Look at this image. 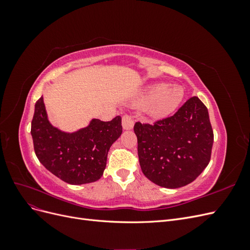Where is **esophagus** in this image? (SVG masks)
<instances>
[{"mask_svg": "<svg viewBox=\"0 0 250 250\" xmlns=\"http://www.w3.org/2000/svg\"><path fill=\"white\" fill-rule=\"evenodd\" d=\"M122 125L123 128L126 130H130L133 128L134 125V121L130 115H124L122 118Z\"/></svg>", "mask_w": 250, "mask_h": 250, "instance_id": "34e87169", "label": "esophagus"}]
</instances>
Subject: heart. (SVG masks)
I'll use <instances>...</instances> for the list:
<instances>
[{
    "label": "heart",
    "mask_w": 250,
    "mask_h": 250,
    "mask_svg": "<svg viewBox=\"0 0 250 250\" xmlns=\"http://www.w3.org/2000/svg\"><path fill=\"white\" fill-rule=\"evenodd\" d=\"M184 99V92L180 87H170L167 84L158 83L150 86L138 103L148 104V111L154 117L169 116L175 110Z\"/></svg>",
    "instance_id": "1"
}]
</instances>
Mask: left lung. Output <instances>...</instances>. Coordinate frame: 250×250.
<instances>
[{
	"label": "left lung",
	"instance_id": "1",
	"mask_svg": "<svg viewBox=\"0 0 250 250\" xmlns=\"http://www.w3.org/2000/svg\"><path fill=\"white\" fill-rule=\"evenodd\" d=\"M133 130L141 169L157 186L176 188L191 184L210 161L214 132L198 97L154 124L137 122Z\"/></svg>",
	"mask_w": 250,
	"mask_h": 250
}]
</instances>
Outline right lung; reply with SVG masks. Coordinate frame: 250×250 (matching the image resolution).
Instances as JSON below:
<instances>
[{
  "label": "right lung",
  "instance_id": "obj_1",
  "mask_svg": "<svg viewBox=\"0 0 250 250\" xmlns=\"http://www.w3.org/2000/svg\"><path fill=\"white\" fill-rule=\"evenodd\" d=\"M122 134V118L108 122L93 119L87 127L67 133L52 126L43 98L35 103L31 135L35 154L42 166L70 185L100 179L110 146Z\"/></svg>",
  "mask_w": 250,
  "mask_h": 250
}]
</instances>
